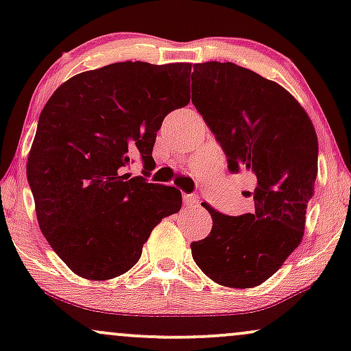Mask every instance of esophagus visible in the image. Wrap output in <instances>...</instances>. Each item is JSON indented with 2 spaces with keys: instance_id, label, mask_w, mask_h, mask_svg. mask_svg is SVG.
<instances>
[{
  "instance_id": "esophagus-1",
  "label": "esophagus",
  "mask_w": 351,
  "mask_h": 351,
  "mask_svg": "<svg viewBox=\"0 0 351 351\" xmlns=\"http://www.w3.org/2000/svg\"><path fill=\"white\" fill-rule=\"evenodd\" d=\"M199 198L198 195H183V204L186 208H193V206H198Z\"/></svg>"
}]
</instances>
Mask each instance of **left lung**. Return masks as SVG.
I'll return each instance as SVG.
<instances>
[{
  "instance_id": "obj_1",
  "label": "left lung",
  "mask_w": 351,
  "mask_h": 351,
  "mask_svg": "<svg viewBox=\"0 0 351 351\" xmlns=\"http://www.w3.org/2000/svg\"><path fill=\"white\" fill-rule=\"evenodd\" d=\"M191 102L228 156L232 173L256 178L254 213L213 217L208 237L191 243L209 279L249 289L274 276L304 237L317 178L318 140L312 120L279 84L232 62L195 64Z\"/></svg>"
}]
</instances>
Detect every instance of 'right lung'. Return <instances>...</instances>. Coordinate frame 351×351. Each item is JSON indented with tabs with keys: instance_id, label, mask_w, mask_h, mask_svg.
Instances as JSON below:
<instances>
[{
	"instance_id": "1",
	"label": "right lung",
	"mask_w": 351,
	"mask_h": 351,
	"mask_svg": "<svg viewBox=\"0 0 351 351\" xmlns=\"http://www.w3.org/2000/svg\"><path fill=\"white\" fill-rule=\"evenodd\" d=\"M189 74L188 62H115L66 80L43 108L27 181L44 237L77 276H122L152 229L180 211V189L123 167L132 155L153 163L163 119L188 106Z\"/></svg>"
}]
</instances>
